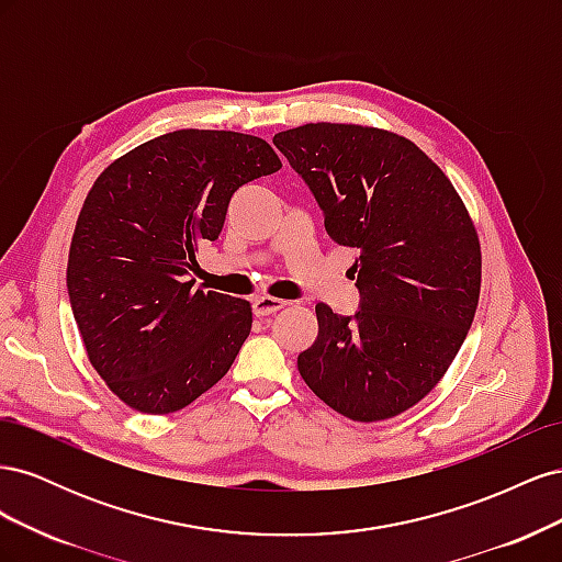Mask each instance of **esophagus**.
<instances>
[{
	"label": "esophagus",
	"mask_w": 562,
	"mask_h": 562,
	"mask_svg": "<svg viewBox=\"0 0 562 562\" xmlns=\"http://www.w3.org/2000/svg\"><path fill=\"white\" fill-rule=\"evenodd\" d=\"M285 307V302L279 300V297H269V295H262V297H255L252 300V314L255 316H269V314H277L279 310Z\"/></svg>",
	"instance_id": "34e87169"
}]
</instances>
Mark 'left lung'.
<instances>
[{
    "mask_svg": "<svg viewBox=\"0 0 562 562\" xmlns=\"http://www.w3.org/2000/svg\"><path fill=\"white\" fill-rule=\"evenodd\" d=\"M274 145L307 182L339 246L356 248L353 316L316 304L297 356L314 394L353 422L401 415L446 375L481 295V244L446 173L407 138L356 124H304Z\"/></svg>",
    "mask_w": 562,
    "mask_h": 562,
    "instance_id": "8db88e82",
    "label": "left lung"
}]
</instances>
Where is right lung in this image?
<instances>
[{
    "instance_id": "1",
    "label": "right lung",
    "mask_w": 562,
    "mask_h": 562,
    "mask_svg": "<svg viewBox=\"0 0 562 562\" xmlns=\"http://www.w3.org/2000/svg\"><path fill=\"white\" fill-rule=\"evenodd\" d=\"M262 138L182 128L110 164L77 217L67 293L98 375L126 405L176 413L227 375L252 326L246 300L184 281L232 194L277 173Z\"/></svg>"
}]
</instances>
